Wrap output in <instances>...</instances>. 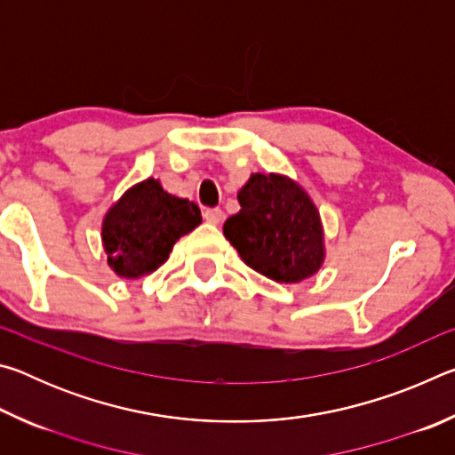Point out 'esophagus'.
Here are the masks:
<instances>
[{
    "label": "esophagus",
    "mask_w": 455,
    "mask_h": 455,
    "mask_svg": "<svg viewBox=\"0 0 455 455\" xmlns=\"http://www.w3.org/2000/svg\"><path fill=\"white\" fill-rule=\"evenodd\" d=\"M204 219H206V222H211V225H220V222L225 220V212H222L220 209H206Z\"/></svg>",
    "instance_id": "esophagus-1"
}]
</instances>
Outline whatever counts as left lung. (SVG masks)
<instances>
[{
	"mask_svg": "<svg viewBox=\"0 0 455 455\" xmlns=\"http://www.w3.org/2000/svg\"><path fill=\"white\" fill-rule=\"evenodd\" d=\"M236 198L241 211L227 219L222 233L246 267L284 284L319 273L327 255L325 230L301 184L279 172H255Z\"/></svg>",
	"mask_w": 455,
	"mask_h": 455,
	"instance_id": "left-lung-1",
	"label": "left lung"
}]
</instances>
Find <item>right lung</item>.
I'll use <instances>...</instances> for the list:
<instances>
[{
    "label": "right lung",
    "instance_id": "obj_1",
    "mask_svg": "<svg viewBox=\"0 0 455 455\" xmlns=\"http://www.w3.org/2000/svg\"><path fill=\"white\" fill-rule=\"evenodd\" d=\"M203 217L188 198L164 190L158 179L130 187L102 219L108 267L120 279H140L171 257L174 243L195 230Z\"/></svg>",
    "mask_w": 455,
    "mask_h": 455
}]
</instances>
